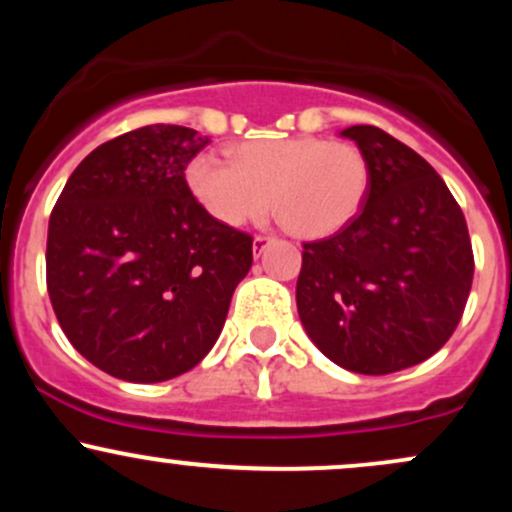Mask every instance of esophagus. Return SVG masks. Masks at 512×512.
Returning <instances> with one entry per match:
<instances>
[{"label":"esophagus","instance_id":"1","mask_svg":"<svg viewBox=\"0 0 512 512\" xmlns=\"http://www.w3.org/2000/svg\"><path fill=\"white\" fill-rule=\"evenodd\" d=\"M269 238L267 236H255V240H252V250H255V257H260L264 248H267Z\"/></svg>","mask_w":512,"mask_h":512}]
</instances>
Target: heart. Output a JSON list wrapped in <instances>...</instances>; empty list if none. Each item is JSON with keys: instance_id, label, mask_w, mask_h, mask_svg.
<instances>
[{"instance_id": "obj_1", "label": "heart", "mask_w": 512, "mask_h": 512, "mask_svg": "<svg viewBox=\"0 0 512 512\" xmlns=\"http://www.w3.org/2000/svg\"><path fill=\"white\" fill-rule=\"evenodd\" d=\"M185 182L202 209L226 228L260 219L272 204L291 233L327 238L358 216L370 168L354 144L320 137L257 139L236 146L231 161L195 156Z\"/></svg>"}]
</instances>
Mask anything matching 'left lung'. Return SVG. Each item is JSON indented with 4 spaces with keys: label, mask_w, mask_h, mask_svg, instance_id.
I'll list each match as a JSON object with an SVG mask.
<instances>
[{
    "label": "left lung",
    "mask_w": 512,
    "mask_h": 512,
    "mask_svg": "<svg viewBox=\"0 0 512 512\" xmlns=\"http://www.w3.org/2000/svg\"><path fill=\"white\" fill-rule=\"evenodd\" d=\"M370 168L349 226L303 245L298 315L330 361L363 375L426 361L467 305L474 255L467 221L428 163L373 125L342 129Z\"/></svg>",
    "instance_id": "left-lung-1"
}]
</instances>
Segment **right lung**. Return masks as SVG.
Masks as SVG:
<instances>
[{"label": "right lung", "mask_w": 512, "mask_h": 512, "mask_svg": "<svg viewBox=\"0 0 512 512\" xmlns=\"http://www.w3.org/2000/svg\"><path fill=\"white\" fill-rule=\"evenodd\" d=\"M209 137L149 125L93 149L50 214L48 293L86 361L127 383H163L216 344L252 238L192 197L187 163Z\"/></svg>", "instance_id": "1"}]
</instances>
